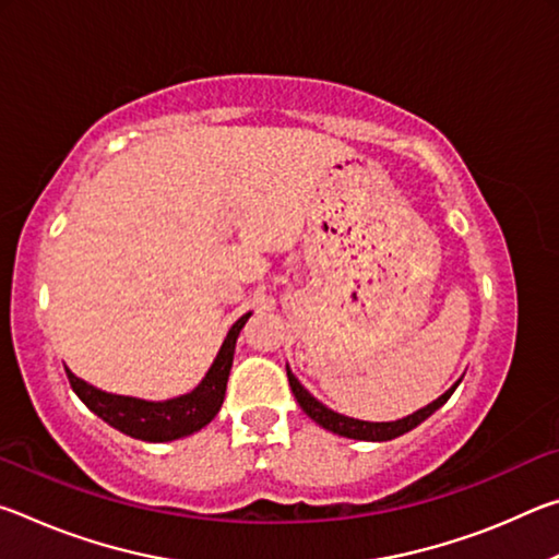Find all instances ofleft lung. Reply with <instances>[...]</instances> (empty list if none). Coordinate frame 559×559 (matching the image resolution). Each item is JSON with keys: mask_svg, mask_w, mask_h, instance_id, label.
<instances>
[{"mask_svg": "<svg viewBox=\"0 0 559 559\" xmlns=\"http://www.w3.org/2000/svg\"><path fill=\"white\" fill-rule=\"evenodd\" d=\"M286 372H288V384L293 394H296V400L300 404V409L306 412L310 419L320 427L337 433V437H345V439H357V441H392L396 437H402V433L412 431L414 427H419L424 419H429V416L449 402V396L456 392V386L461 384L453 382L447 392H443L439 400H433L431 404L421 406V409H416L414 414L404 416V419H396V421H362V419H353V416H345V414H337L333 409H328L323 402H318L313 394H310L306 386L298 382V377L290 372V367L286 365Z\"/></svg>", "mask_w": 559, "mask_h": 559, "instance_id": "1", "label": "left lung"}]
</instances>
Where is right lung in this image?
<instances>
[{
  "instance_id": "1",
  "label": "right lung",
  "mask_w": 559,
  "mask_h": 559,
  "mask_svg": "<svg viewBox=\"0 0 559 559\" xmlns=\"http://www.w3.org/2000/svg\"><path fill=\"white\" fill-rule=\"evenodd\" d=\"M249 318L251 313H246L231 325L219 347V353L214 357L210 372L204 374V380L197 384L192 392L173 396V400L150 402L138 400V396L103 392L98 386L81 380V377H75L69 367H66V374H69V382L73 386V392L79 394V400L86 404L93 414H98L103 421L110 424L112 429L128 433L132 439L153 443L182 439L189 437V433L204 429L206 424L219 414L234 362L236 337H239L241 328Z\"/></svg>"
}]
</instances>
